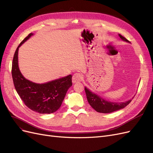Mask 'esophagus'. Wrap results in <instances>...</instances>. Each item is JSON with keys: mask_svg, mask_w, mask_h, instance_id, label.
Wrapping results in <instances>:
<instances>
[{"mask_svg": "<svg viewBox=\"0 0 153 153\" xmlns=\"http://www.w3.org/2000/svg\"><path fill=\"white\" fill-rule=\"evenodd\" d=\"M82 76L79 74V73H75V74L73 75L72 78V81L73 83H76L81 82L82 81Z\"/></svg>", "mask_w": 153, "mask_h": 153, "instance_id": "1", "label": "esophagus"}]
</instances>
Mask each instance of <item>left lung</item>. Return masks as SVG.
Segmentation results:
<instances>
[{
    "label": "left lung",
    "mask_w": 153,
    "mask_h": 153,
    "mask_svg": "<svg viewBox=\"0 0 153 153\" xmlns=\"http://www.w3.org/2000/svg\"><path fill=\"white\" fill-rule=\"evenodd\" d=\"M119 36L123 41L129 42L127 39H126L122 35L119 34ZM85 91L88 101L91 107L97 112H101V113H110V112L123 109L126 105H128L131 101V100H129L124 102H112L105 101L94 93H92L87 89V88H85Z\"/></svg>",
    "instance_id": "8db88e82"
}]
</instances>
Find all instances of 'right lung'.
I'll use <instances>...</instances> for the list:
<instances>
[{"instance_id":"obj_1","label":"right lung","mask_w":153,"mask_h":153,"mask_svg":"<svg viewBox=\"0 0 153 153\" xmlns=\"http://www.w3.org/2000/svg\"><path fill=\"white\" fill-rule=\"evenodd\" d=\"M30 33L21 42L14 55L12 76L14 87L26 106L40 114H51L61 107L66 92L72 83V76L44 84H36L24 77L18 66L19 48L32 36Z\"/></svg>"}]
</instances>
